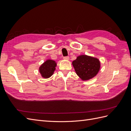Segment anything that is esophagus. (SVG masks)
<instances>
[{
    "label": "esophagus",
    "instance_id": "obj_1",
    "mask_svg": "<svg viewBox=\"0 0 131 131\" xmlns=\"http://www.w3.org/2000/svg\"><path fill=\"white\" fill-rule=\"evenodd\" d=\"M63 59H64V60H69V56L64 57H63Z\"/></svg>",
    "mask_w": 131,
    "mask_h": 131
}]
</instances>
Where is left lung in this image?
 <instances>
[{"instance_id":"8db88e82","label":"left lung","mask_w":131,"mask_h":131,"mask_svg":"<svg viewBox=\"0 0 131 131\" xmlns=\"http://www.w3.org/2000/svg\"><path fill=\"white\" fill-rule=\"evenodd\" d=\"M72 64L77 74L84 81L96 76L101 68V63L98 58L86 54L78 56Z\"/></svg>"}]
</instances>
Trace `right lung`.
I'll return each mask as SVG.
<instances>
[{"mask_svg": "<svg viewBox=\"0 0 131 131\" xmlns=\"http://www.w3.org/2000/svg\"><path fill=\"white\" fill-rule=\"evenodd\" d=\"M56 66V61L52 59H47L39 67V72L43 78H49L53 75Z\"/></svg>", "mask_w": 131, "mask_h": 131, "instance_id": "obj_1", "label": "right lung"}]
</instances>
